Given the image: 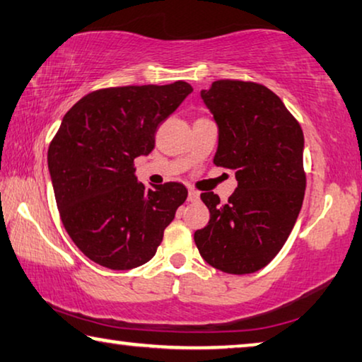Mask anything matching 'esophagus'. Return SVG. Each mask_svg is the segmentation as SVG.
I'll list each match as a JSON object with an SVG mask.
<instances>
[{
  "instance_id": "esophagus-1",
  "label": "esophagus",
  "mask_w": 362,
  "mask_h": 362,
  "mask_svg": "<svg viewBox=\"0 0 362 362\" xmlns=\"http://www.w3.org/2000/svg\"><path fill=\"white\" fill-rule=\"evenodd\" d=\"M188 202L198 203L199 202V192H194V190L188 192Z\"/></svg>"
}]
</instances>
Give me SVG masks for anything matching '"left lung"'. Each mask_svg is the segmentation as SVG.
<instances>
[{
    "label": "left lung",
    "mask_w": 362,
    "mask_h": 362,
    "mask_svg": "<svg viewBox=\"0 0 362 362\" xmlns=\"http://www.w3.org/2000/svg\"><path fill=\"white\" fill-rule=\"evenodd\" d=\"M202 98L219 127L214 164L233 170L238 187L226 204L202 193L211 217L194 232V243L209 266L253 274L277 256L300 214L305 136L282 100L261 83L216 80Z\"/></svg>",
    "instance_id": "left-lung-1"
}]
</instances>
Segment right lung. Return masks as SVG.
<instances>
[{
  "label": "right lung",
  "instance_id": "right-lung-1",
  "mask_svg": "<svg viewBox=\"0 0 362 362\" xmlns=\"http://www.w3.org/2000/svg\"><path fill=\"white\" fill-rule=\"evenodd\" d=\"M192 91L183 80L109 87L66 112L49 143L48 168L61 221L88 259L129 271L156 255L188 192L179 182L146 188L134 163L153 151L159 124Z\"/></svg>",
  "mask_w": 362,
  "mask_h": 362
}]
</instances>
